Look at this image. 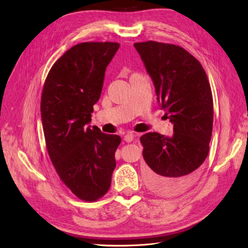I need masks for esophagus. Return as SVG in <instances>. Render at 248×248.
Returning a JSON list of instances; mask_svg holds the SVG:
<instances>
[{
	"label": "esophagus",
	"mask_w": 248,
	"mask_h": 248,
	"mask_svg": "<svg viewBox=\"0 0 248 248\" xmlns=\"http://www.w3.org/2000/svg\"><path fill=\"white\" fill-rule=\"evenodd\" d=\"M136 136L137 134H134V133H132V132H128L126 134V136L124 137V140L126 141V142H131L132 140H133V139L136 138Z\"/></svg>",
	"instance_id": "obj_1"
}]
</instances>
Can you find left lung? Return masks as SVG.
I'll use <instances>...</instances> for the list:
<instances>
[{
    "mask_svg": "<svg viewBox=\"0 0 248 248\" xmlns=\"http://www.w3.org/2000/svg\"><path fill=\"white\" fill-rule=\"evenodd\" d=\"M155 86L157 100L174 124L171 137L148 132L140 140L144 174L151 190L178 196L196 182L209 153L213 126V97L198 60L170 43H134Z\"/></svg>",
    "mask_w": 248,
    "mask_h": 248,
    "instance_id": "8db88e82",
    "label": "left lung"
}]
</instances>
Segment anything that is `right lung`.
I'll use <instances>...</instances> for the list:
<instances>
[{"label":"right lung","instance_id":"right-lung-1","mask_svg":"<svg viewBox=\"0 0 248 248\" xmlns=\"http://www.w3.org/2000/svg\"><path fill=\"white\" fill-rule=\"evenodd\" d=\"M119 46L108 41L77 44L57 60L44 81L40 108L47 153L61 181L81 201L101 199L116 168L121 138L86 125Z\"/></svg>","mask_w":248,"mask_h":248}]
</instances>
